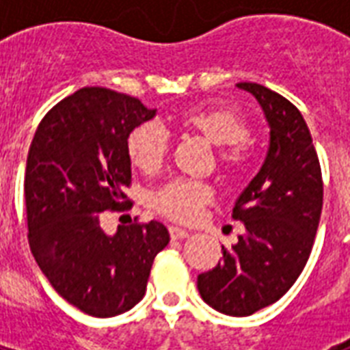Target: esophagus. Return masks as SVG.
<instances>
[{
    "instance_id": "1",
    "label": "esophagus",
    "mask_w": 350,
    "mask_h": 350,
    "mask_svg": "<svg viewBox=\"0 0 350 350\" xmlns=\"http://www.w3.org/2000/svg\"><path fill=\"white\" fill-rule=\"evenodd\" d=\"M169 232H170V238L172 239L189 238V232H187L185 229H180V227H169Z\"/></svg>"
}]
</instances>
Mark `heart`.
<instances>
[{"instance_id": "b5f03b06", "label": "heart", "mask_w": 350, "mask_h": 350, "mask_svg": "<svg viewBox=\"0 0 350 350\" xmlns=\"http://www.w3.org/2000/svg\"><path fill=\"white\" fill-rule=\"evenodd\" d=\"M183 131L194 132L218 148V163L225 174L239 176L249 163V123L230 107H198L178 118ZM125 148L132 165L145 174H154L163 167L169 154V137L158 125L142 123L134 126L125 139ZM213 200V191L202 181L172 180L154 192L152 207L161 216L189 224Z\"/></svg>"}]
</instances>
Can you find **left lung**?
<instances>
[{
    "mask_svg": "<svg viewBox=\"0 0 350 350\" xmlns=\"http://www.w3.org/2000/svg\"><path fill=\"white\" fill-rule=\"evenodd\" d=\"M263 109L271 139L265 161L232 208L245 225L224 261L198 276V291L213 309L250 316L276 304L304 271L323 205V180L301 112L274 90L238 83Z\"/></svg>",
    "mask_w": 350,
    "mask_h": 350,
    "instance_id": "1",
    "label": "left lung"
}]
</instances>
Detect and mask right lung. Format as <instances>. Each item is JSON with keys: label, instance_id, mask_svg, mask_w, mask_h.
Here are the masks:
<instances>
[{"label": "right lung", "instance_id": "right-lung-1", "mask_svg": "<svg viewBox=\"0 0 350 350\" xmlns=\"http://www.w3.org/2000/svg\"><path fill=\"white\" fill-rule=\"evenodd\" d=\"M156 111L132 96L85 87L46 112L30 143L25 205L30 250L56 293L96 318L145 296L154 258L169 243L159 221L101 229L103 211H125L131 159L125 139Z\"/></svg>", "mask_w": 350, "mask_h": 350}]
</instances>
